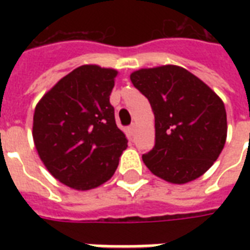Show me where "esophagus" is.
Masks as SVG:
<instances>
[{
	"instance_id": "34e87169",
	"label": "esophagus",
	"mask_w": 250,
	"mask_h": 250,
	"mask_svg": "<svg viewBox=\"0 0 250 250\" xmlns=\"http://www.w3.org/2000/svg\"><path fill=\"white\" fill-rule=\"evenodd\" d=\"M135 130H136V125L135 123H132V125L128 127V134H130V135H134V134H135Z\"/></svg>"
}]
</instances>
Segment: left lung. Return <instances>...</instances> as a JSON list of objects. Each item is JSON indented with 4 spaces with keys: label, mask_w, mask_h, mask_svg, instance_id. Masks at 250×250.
Instances as JSON below:
<instances>
[{
    "label": "left lung",
    "mask_w": 250,
    "mask_h": 250,
    "mask_svg": "<svg viewBox=\"0 0 250 250\" xmlns=\"http://www.w3.org/2000/svg\"><path fill=\"white\" fill-rule=\"evenodd\" d=\"M130 79L148 99L155 116V145L143 154L145 165L170 184L199 178L225 146L228 123L222 100L178 65L139 69Z\"/></svg>",
    "instance_id": "left-lung-1"
}]
</instances>
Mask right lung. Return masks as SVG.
I'll return each instance as SVG.
<instances>
[{
  "mask_svg": "<svg viewBox=\"0 0 250 250\" xmlns=\"http://www.w3.org/2000/svg\"><path fill=\"white\" fill-rule=\"evenodd\" d=\"M116 75L111 68L79 66L36 105V150L48 171L69 188L89 190L107 182L127 147L109 103Z\"/></svg>",
  "mask_w": 250,
  "mask_h": 250,
  "instance_id": "add662e5",
  "label": "right lung"
}]
</instances>
